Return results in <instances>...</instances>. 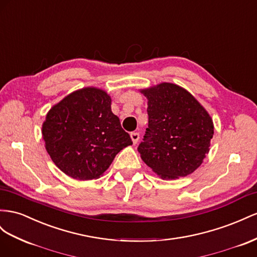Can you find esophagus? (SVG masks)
Masks as SVG:
<instances>
[{"mask_svg": "<svg viewBox=\"0 0 257 257\" xmlns=\"http://www.w3.org/2000/svg\"><path fill=\"white\" fill-rule=\"evenodd\" d=\"M131 138H132V141H133V144H137V142L140 141V133H137V132H133V133H131Z\"/></svg>", "mask_w": 257, "mask_h": 257, "instance_id": "1", "label": "esophagus"}]
</instances>
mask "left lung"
<instances>
[{
  "mask_svg": "<svg viewBox=\"0 0 257 257\" xmlns=\"http://www.w3.org/2000/svg\"><path fill=\"white\" fill-rule=\"evenodd\" d=\"M148 127L138 152L163 179L191 174L209 152L214 134L211 116L186 89L162 83L144 89Z\"/></svg>",
  "mask_w": 257,
  "mask_h": 257,
  "instance_id": "left-lung-1",
  "label": "left lung"
}]
</instances>
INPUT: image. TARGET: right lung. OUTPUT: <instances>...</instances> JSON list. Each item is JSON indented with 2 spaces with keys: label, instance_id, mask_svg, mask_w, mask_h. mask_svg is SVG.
I'll return each mask as SVG.
<instances>
[{
  "label": "right lung",
  "instance_id": "obj_1",
  "mask_svg": "<svg viewBox=\"0 0 257 257\" xmlns=\"http://www.w3.org/2000/svg\"><path fill=\"white\" fill-rule=\"evenodd\" d=\"M53 162L75 179L98 178L117 152L133 144L111 111V99L95 87L65 97L46 115L42 127Z\"/></svg>",
  "mask_w": 257,
  "mask_h": 257
}]
</instances>
